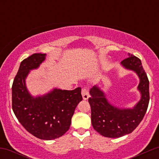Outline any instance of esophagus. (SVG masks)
Listing matches in <instances>:
<instances>
[{
    "instance_id": "34e87169",
    "label": "esophagus",
    "mask_w": 159,
    "mask_h": 159,
    "mask_svg": "<svg viewBox=\"0 0 159 159\" xmlns=\"http://www.w3.org/2000/svg\"><path fill=\"white\" fill-rule=\"evenodd\" d=\"M81 94H82V96H83V99L84 100H87V98H89V96H90V94H89L88 89H87V88L82 89Z\"/></svg>"
}]
</instances>
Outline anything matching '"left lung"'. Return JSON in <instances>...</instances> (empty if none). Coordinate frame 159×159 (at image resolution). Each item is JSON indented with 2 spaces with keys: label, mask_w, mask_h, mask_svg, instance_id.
I'll use <instances>...</instances> for the list:
<instances>
[{
  "label": "left lung",
  "mask_w": 159,
  "mask_h": 159,
  "mask_svg": "<svg viewBox=\"0 0 159 159\" xmlns=\"http://www.w3.org/2000/svg\"><path fill=\"white\" fill-rule=\"evenodd\" d=\"M121 64L126 69L134 71L139 77L138 90L141 97L132 108H119L107 101L105 93L98 86L90 89L88 102L93 127L106 138H120L132 133L143 120L149 105V80L140 60L129 54V57L123 60Z\"/></svg>",
  "instance_id": "obj_1"
}]
</instances>
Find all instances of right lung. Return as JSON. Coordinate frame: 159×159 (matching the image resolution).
Listing matches in <instances>:
<instances>
[{"label": "right lung", "instance_id": "1", "mask_svg": "<svg viewBox=\"0 0 159 159\" xmlns=\"http://www.w3.org/2000/svg\"><path fill=\"white\" fill-rule=\"evenodd\" d=\"M45 54L36 53L21 61L12 86V106L19 123L29 133L42 140H54L69 130L78 104L82 100L81 87L73 90L54 88L34 97L25 79L30 70L45 61Z\"/></svg>", "mask_w": 159, "mask_h": 159}]
</instances>
